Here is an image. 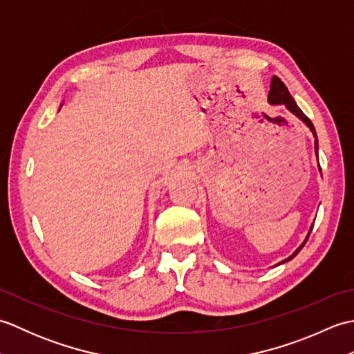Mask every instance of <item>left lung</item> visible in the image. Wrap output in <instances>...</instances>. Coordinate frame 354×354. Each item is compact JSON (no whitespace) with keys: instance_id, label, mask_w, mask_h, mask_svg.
Segmentation results:
<instances>
[{"instance_id":"8db88e82","label":"left lung","mask_w":354,"mask_h":354,"mask_svg":"<svg viewBox=\"0 0 354 354\" xmlns=\"http://www.w3.org/2000/svg\"><path fill=\"white\" fill-rule=\"evenodd\" d=\"M268 99H269V102L272 103V104H286V106H288V109L292 112V114H295L298 118H301L303 122L310 127V131L313 132V135H315V152L318 153V140H317V132H315V127H313V124H312V122H310V118L307 117L304 112L298 108V104L295 103V100L292 99V95L289 94V91H288V88H286V85L283 84L281 82V79L280 77H277V76H274L272 77V82H270V91H269V95H268ZM312 228H313V225H312ZM312 228H310V231H312ZM310 231H309V236H310ZM309 236L306 237V240H304V243L298 248V250L293 252L290 257H288L286 260H283L281 263H286V261H289V260H292L293 257H295V255L303 250V246L306 245V242H307V239H309Z\"/></svg>"}]
</instances>
